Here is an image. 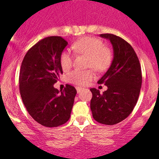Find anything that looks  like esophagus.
Wrapping results in <instances>:
<instances>
[{
  "label": "esophagus",
  "instance_id": "34e87169",
  "mask_svg": "<svg viewBox=\"0 0 159 159\" xmlns=\"http://www.w3.org/2000/svg\"><path fill=\"white\" fill-rule=\"evenodd\" d=\"M76 89H77V91H78V93H79L80 91H82L83 90V89H81V88H80V87H77Z\"/></svg>",
  "mask_w": 159,
  "mask_h": 159
}]
</instances>
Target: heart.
Listing matches in <instances>:
<instances>
[{
    "label": "heart",
    "mask_w": 159,
    "mask_h": 159,
    "mask_svg": "<svg viewBox=\"0 0 159 159\" xmlns=\"http://www.w3.org/2000/svg\"><path fill=\"white\" fill-rule=\"evenodd\" d=\"M75 53L89 56L88 66L98 71H103L109 67L111 54L108 49L104 48L100 39L93 37H84L75 41L71 46ZM60 64L64 70H69L73 64V56L68 50L62 51L60 56ZM95 74L92 69H75L68 75V81L77 85H85L94 78Z\"/></svg>",
    "instance_id": "obj_1"
}]
</instances>
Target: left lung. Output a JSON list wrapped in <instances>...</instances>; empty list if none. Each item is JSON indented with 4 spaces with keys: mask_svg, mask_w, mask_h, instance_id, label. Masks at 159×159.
I'll return each mask as SVG.
<instances>
[{
    "mask_svg": "<svg viewBox=\"0 0 159 159\" xmlns=\"http://www.w3.org/2000/svg\"><path fill=\"white\" fill-rule=\"evenodd\" d=\"M113 48V60L106 73L98 81L108 89L101 94L91 89V110L95 121L112 125L121 122L131 113L139 99L142 76L139 60L133 48L120 37L102 34Z\"/></svg>",
    "mask_w": 159,
    "mask_h": 159,
    "instance_id": "8db88e82",
    "label": "left lung"
}]
</instances>
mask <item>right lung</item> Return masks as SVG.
Instances as JSON below:
<instances>
[{
  "instance_id": "obj_1",
  "label": "right lung",
  "mask_w": 159,
  "mask_h": 159,
  "mask_svg": "<svg viewBox=\"0 0 159 159\" xmlns=\"http://www.w3.org/2000/svg\"><path fill=\"white\" fill-rule=\"evenodd\" d=\"M68 42L59 36L38 41L28 50L21 63L19 87L30 116L45 127H57L69 120L77 91L66 84L63 91L54 88L63 74L60 56Z\"/></svg>"
}]
</instances>
